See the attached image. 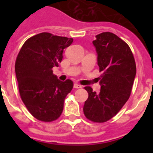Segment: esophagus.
<instances>
[{
  "label": "esophagus",
  "mask_w": 153,
  "mask_h": 153,
  "mask_svg": "<svg viewBox=\"0 0 153 153\" xmlns=\"http://www.w3.org/2000/svg\"><path fill=\"white\" fill-rule=\"evenodd\" d=\"M81 87H82V86H81V85H79V84H78V83H74V88L79 89V88H81Z\"/></svg>",
  "instance_id": "obj_1"
}]
</instances>
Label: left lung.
Returning <instances> with one entry per match:
<instances>
[{
    "label": "left lung",
    "instance_id": "left-lung-1",
    "mask_svg": "<svg viewBox=\"0 0 153 153\" xmlns=\"http://www.w3.org/2000/svg\"><path fill=\"white\" fill-rule=\"evenodd\" d=\"M93 44L97 52L100 78V93L86 86L88 98L83 112L94 122H105L116 115L130 96L137 68L130 48L111 32L96 36Z\"/></svg>",
    "mask_w": 153,
    "mask_h": 153
}]
</instances>
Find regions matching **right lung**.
Returning <instances> with one entry per match:
<instances>
[{
	"mask_svg": "<svg viewBox=\"0 0 153 153\" xmlns=\"http://www.w3.org/2000/svg\"><path fill=\"white\" fill-rule=\"evenodd\" d=\"M72 42V38L42 32L26 40L18 54L15 71L20 97L39 121L59 117L65 98L73 88L71 80L60 81L52 71L62 61L63 49Z\"/></svg>",
	"mask_w": 153,
	"mask_h": 153,
	"instance_id": "right-lung-1",
	"label": "right lung"
}]
</instances>
